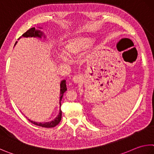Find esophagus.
Wrapping results in <instances>:
<instances>
[{"mask_svg": "<svg viewBox=\"0 0 154 154\" xmlns=\"http://www.w3.org/2000/svg\"><path fill=\"white\" fill-rule=\"evenodd\" d=\"M82 80V77L81 75H75L72 78V81L75 83H79Z\"/></svg>", "mask_w": 154, "mask_h": 154, "instance_id": "34e87169", "label": "esophagus"}]
</instances>
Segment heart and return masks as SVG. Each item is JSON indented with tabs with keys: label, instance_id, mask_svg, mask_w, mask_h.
<instances>
[{
	"label": "heart",
	"instance_id": "b5f03b06",
	"mask_svg": "<svg viewBox=\"0 0 154 154\" xmlns=\"http://www.w3.org/2000/svg\"><path fill=\"white\" fill-rule=\"evenodd\" d=\"M92 40L91 38L88 37H79L75 38L74 40L66 44L63 49V52L66 57L74 58L79 52L91 45ZM63 61H66L65 57H61Z\"/></svg>",
	"mask_w": 154,
	"mask_h": 154
}]
</instances>
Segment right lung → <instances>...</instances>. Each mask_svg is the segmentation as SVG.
Listing matches in <instances>:
<instances>
[{"instance_id":"add662e5","label":"right lung","mask_w":154,"mask_h":154,"mask_svg":"<svg viewBox=\"0 0 154 154\" xmlns=\"http://www.w3.org/2000/svg\"><path fill=\"white\" fill-rule=\"evenodd\" d=\"M42 34H43L42 32H41L40 31L36 30L35 27H32V28H30L29 29L27 30L26 33H24L22 35V36H23V37H26V38H31V37L41 38V36L42 35ZM20 38H21V37H19V39ZM66 90H67V88H66V81L63 80L62 82H60V102H59L60 106H61V100H62V98L63 97V94ZM61 118H62V111H61V110H60L59 114H58V116L56 117V119L54 120H53V121L51 122H42H42H40V123H38V122L30 121L29 119L28 120L29 121L32 122V123L37 126H40V127H45V128H52V127H56L57 125H58V123H59L61 121Z\"/></svg>"}]
</instances>
